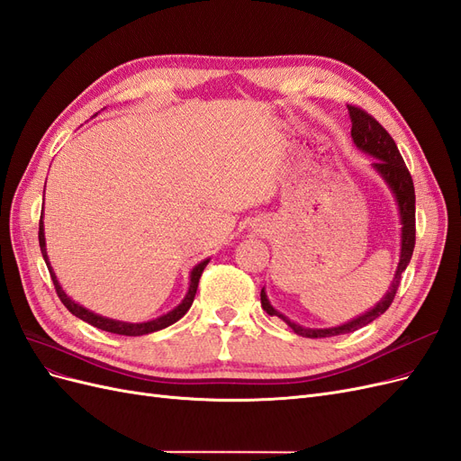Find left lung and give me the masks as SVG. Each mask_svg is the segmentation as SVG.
<instances>
[{"instance_id": "left-lung-1", "label": "left lung", "mask_w": 461, "mask_h": 461, "mask_svg": "<svg viewBox=\"0 0 461 461\" xmlns=\"http://www.w3.org/2000/svg\"><path fill=\"white\" fill-rule=\"evenodd\" d=\"M348 111H350V119H352V140L354 144L361 149L369 153V156L375 158L373 161V169L379 173L388 188L393 190L396 203H398V212H400V222H402V249H400V263L394 275V281L390 285V290L384 294V298L375 305L373 310L366 312L364 315H359L348 323L340 327H332V329H308L302 327L294 321H290L283 313H278L273 305L267 300V294H265V288H261V308L267 312L269 315L281 317L285 323L294 330L300 337L305 339H327V337H337V334H346V332H354L361 327L369 325L371 321L376 317H381L393 303L396 290L402 281V273L406 271L408 263L411 259L413 248H415V190H413V180L408 171L406 163H403L400 151L396 148V142L393 140L383 124L371 117L367 111L356 105H348Z\"/></svg>"}]
</instances>
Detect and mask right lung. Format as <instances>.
Here are the masks:
<instances>
[{
	"instance_id": "1",
	"label": "right lung",
	"mask_w": 461,
	"mask_h": 461,
	"mask_svg": "<svg viewBox=\"0 0 461 461\" xmlns=\"http://www.w3.org/2000/svg\"><path fill=\"white\" fill-rule=\"evenodd\" d=\"M38 240H40L41 256H44V261H46L48 269H50V275H51V281H53L55 292H58V296H59V300L63 302L65 308H67L68 312H71L73 315H77L78 319L86 321V323H90V325H94V327H97V329H102V330H107V332L122 334V337H142V334L156 332V330H161V329H165V327H169V325L176 323V321L190 310V305H192V302H194V296H196V290H198L200 276H202V273H203V269H205V265L209 263V259H203L202 263H198L196 267L192 269V273H190V286H188L186 296H185V300H183V302H180V303L176 305L175 310H171L169 313H165V315H161V317H158V319L146 321V323H124V321L109 319V317L97 315V313H94V312H90V310H86V308H82L80 303L73 302L71 298H68V296L65 294L63 288H61V285H59V281H58V276H55V273H53V269H51L50 259H48V252H46V239H44V222H41V219H40Z\"/></svg>"
}]
</instances>
